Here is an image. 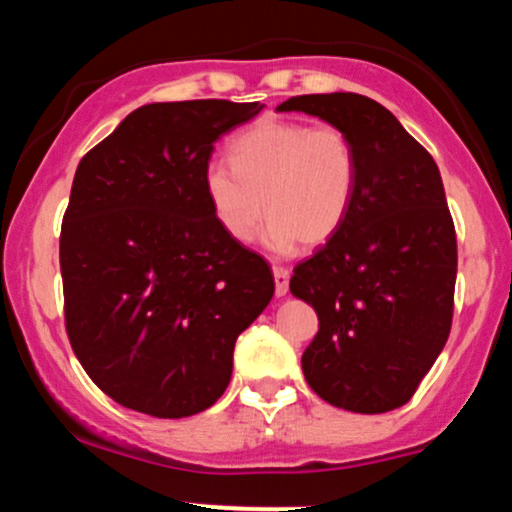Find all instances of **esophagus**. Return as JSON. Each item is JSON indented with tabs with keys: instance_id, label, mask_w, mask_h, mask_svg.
<instances>
[{
	"instance_id": "esophagus-1",
	"label": "esophagus",
	"mask_w": 512,
	"mask_h": 512,
	"mask_svg": "<svg viewBox=\"0 0 512 512\" xmlns=\"http://www.w3.org/2000/svg\"><path fill=\"white\" fill-rule=\"evenodd\" d=\"M289 279H291V272L286 267H279V264H276L274 267V291H276V296H286V293H289Z\"/></svg>"
}]
</instances>
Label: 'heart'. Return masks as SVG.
Wrapping results in <instances>:
<instances>
[{
  "instance_id": "b5f03b06",
  "label": "heart",
  "mask_w": 512,
  "mask_h": 512,
  "mask_svg": "<svg viewBox=\"0 0 512 512\" xmlns=\"http://www.w3.org/2000/svg\"><path fill=\"white\" fill-rule=\"evenodd\" d=\"M231 163L211 158L202 185L228 238L248 243L264 211V240L276 252L317 248L337 236L358 187L354 139L342 127L262 120L231 144Z\"/></svg>"
}]
</instances>
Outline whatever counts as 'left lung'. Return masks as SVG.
I'll use <instances>...</instances> for the list:
<instances>
[{
    "label": "left lung",
    "mask_w": 512,
    "mask_h": 512,
    "mask_svg": "<svg viewBox=\"0 0 512 512\" xmlns=\"http://www.w3.org/2000/svg\"><path fill=\"white\" fill-rule=\"evenodd\" d=\"M276 110L342 127L358 154L344 226L291 276V293L320 320L301 358L305 380L356 414L402 407L452 325L457 238L436 161L390 110L358 93L296 96Z\"/></svg>",
    "instance_id": "1"
}]
</instances>
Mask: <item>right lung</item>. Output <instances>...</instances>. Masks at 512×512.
<instances>
[{
  "label": "right lung",
  "instance_id": "1",
  "mask_svg": "<svg viewBox=\"0 0 512 512\" xmlns=\"http://www.w3.org/2000/svg\"><path fill=\"white\" fill-rule=\"evenodd\" d=\"M264 105L149 103L76 168L62 219L64 325L76 358L122 407L209 409L243 330L274 296L264 257L228 238L202 173L221 134Z\"/></svg>",
  "mask_w": 512,
  "mask_h": 512
}]
</instances>
